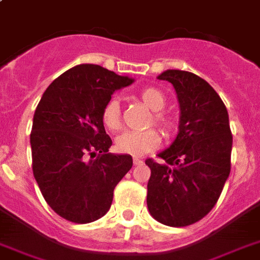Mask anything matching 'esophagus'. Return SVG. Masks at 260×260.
Segmentation results:
<instances>
[{
    "instance_id": "1",
    "label": "esophagus",
    "mask_w": 260,
    "mask_h": 260,
    "mask_svg": "<svg viewBox=\"0 0 260 260\" xmlns=\"http://www.w3.org/2000/svg\"><path fill=\"white\" fill-rule=\"evenodd\" d=\"M134 165L135 166H142L143 165V160L139 158H134Z\"/></svg>"
}]
</instances>
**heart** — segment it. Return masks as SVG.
Segmentation results:
<instances>
[{"instance_id":"obj_1","label":"heart","mask_w":260,"mask_h":260,"mask_svg":"<svg viewBox=\"0 0 260 260\" xmlns=\"http://www.w3.org/2000/svg\"><path fill=\"white\" fill-rule=\"evenodd\" d=\"M139 98L150 110L155 112L152 114L154 125L160 129L165 136H171L175 132L177 124L174 118L169 114L163 113L162 110L166 106L165 94L156 87H146L139 91ZM102 122L110 131H117L121 126V106L117 98H110L102 108ZM160 144V138L156 131H126L116 139V148L122 154L142 156V155L155 150Z\"/></svg>"}]
</instances>
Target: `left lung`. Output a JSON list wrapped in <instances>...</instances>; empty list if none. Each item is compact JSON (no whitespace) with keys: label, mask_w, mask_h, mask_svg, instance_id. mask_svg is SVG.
<instances>
[{"label":"left lung","mask_w":260,"mask_h":260,"mask_svg":"<svg viewBox=\"0 0 260 260\" xmlns=\"http://www.w3.org/2000/svg\"><path fill=\"white\" fill-rule=\"evenodd\" d=\"M158 79L174 86L181 116L177 138L158 154L166 163L146 160L151 169L147 206L156 221L186 226L209 213L230 177V118L220 95L198 75L166 70Z\"/></svg>","instance_id":"left-lung-1"}]
</instances>
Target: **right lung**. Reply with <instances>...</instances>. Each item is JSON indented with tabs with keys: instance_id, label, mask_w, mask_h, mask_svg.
I'll list each match as a JSON object with an SVG mask.
<instances>
[{
	"instance_id": "1",
	"label": "right lung",
	"mask_w": 260,
	"mask_h": 260,
	"mask_svg": "<svg viewBox=\"0 0 260 260\" xmlns=\"http://www.w3.org/2000/svg\"><path fill=\"white\" fill-rule=\"evenodd\" d=\"M132 82L98 64H78L47 87L35 110L34 177L51 209L69 221L101 218L134 165L131 155L110 154L101 117L112 94Z\"/></svg>"
}]
</instances>
